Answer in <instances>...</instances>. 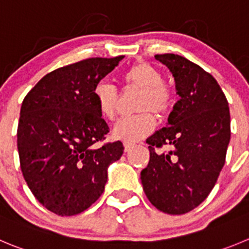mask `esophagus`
Masks as SVG:
<instances>
[{"mask_svg": "<svg viewBox=\"0 0 249 249\" xmlns=\"http://www.w3.org/2000/svg\"><path fill=\"white\" fill-rule=\"evenodd\" d=\"M133 148H134V144H132V143H124V151H126V153H128V151H131Z\"/></svg>", "mask_w": 249, "mask_h": 249, "instance_id": "esophagus-1", "label": "esophagus"}]
</instances>
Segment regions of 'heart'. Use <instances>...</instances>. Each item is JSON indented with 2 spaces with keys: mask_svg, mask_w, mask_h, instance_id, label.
Wrapping results in <instances>:
<instances>
[{
  "mask_svg": "<svg viewBox=\"0 0 249 249\" xmlns=\"http://www.w3.org/2000/svg\"><path fill=\"white\" fill-rule=\"evenodd\" d=\"M124 84L141 89L138 110L143 111L127 116L118 121L113 127L112 136L118 141L138 142L148 136L155 127L151 110L158 115L166 112L171 105V93L164 84L161 72L148 62H139L129 67L122 74ZM93 99L96 108L106 120H113L117 110V90L108 82H99L93 89Z\"/></svg>",
  "mask_w": 249,
  "mask_h": 249,
  "instance_id": "b5f03b06",
  "label": "heart"
}]
</instances>
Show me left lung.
<instances>
[{
    "instance_id": "8db88e82",
    "label": "left lung",
    "mask_w": 249,
    "mask_h": 249,
    "mask_svg": "<svg viewBox=\"0 0 249 249\" xmlns=\"http://www.w3.org/2000/svg\"><path fill=\"white\" fill-rule=\"evenodd\" d=\"M175 79L178 101L166 126L151 134L150 160L141 172L149 202L166 214L197 208L214 188L230 143V110L215 78L202 67L174 53L155 55ZM167 146L169 152L156 147Z\"/></svg>"
}]
</instances>
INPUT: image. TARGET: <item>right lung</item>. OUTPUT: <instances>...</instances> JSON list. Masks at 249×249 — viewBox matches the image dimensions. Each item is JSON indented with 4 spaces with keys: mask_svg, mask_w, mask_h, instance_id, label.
<instances>
[{
    "mask_svg": "<svg viewBox=\"0 0 249 249\" xmlns=\"http://www.w3.org/2000/svg\"><path fill=\"white\" fill-rule=\"evenodd\" d=\"M122 58H88L52 71L23 100L17 132L20 169L35 198L61 216L98 200L108 166L123 154L120 141L96 145L108 126L93 99L94 87Z\"/></svg>",
    "mask_w": 249,
    "mask_h": 249,
    "instance_id": "obj_1",
    "label": "right lung"
}]
</instances>
